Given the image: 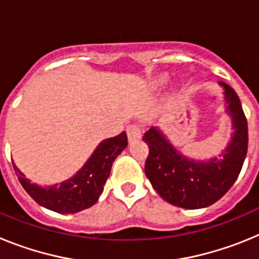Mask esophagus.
<instances>
[{
	"instance_id": "1",
	"label": "esophagus",
	"mask_w": 259,
	"mask_h": 259,
	"mask_svg": "<svg viewBox=\"0 0 259 259\" xmlns=\"http://www.w3.org/2000/svg\"><path fill=\"white\" fill-rule=\"evenodd\" d=\"M127 136H128V141L130 143H136L141 139V130L139 125L136 124H131L130 127L127 128Z\"/></svg>"
}]
</instances>
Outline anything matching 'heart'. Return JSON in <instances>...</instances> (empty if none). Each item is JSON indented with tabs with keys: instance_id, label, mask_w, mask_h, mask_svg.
<instances>
[{
	"instance_id": "heart-1",
	"label": "heart",
	"mask_w": 259,
	"mask_h": 259,
	"mask_svg": "<svg viewBox=\"0 0 259 259\" xmlns=\"http://www.w3.org/2000/svg\"><path fill=\"white\" fill-rule=\"evenodd\" d=\"M167 81V77L164 76V75H158V76L153 77L152 81H150V85L153 87V88L158 89L161 88V87H163L164 84H166Z\"/></svg>"
}]
</instances>
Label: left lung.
I'll return each mask as SVG.
<instances>
[{"instance_id":"obj_1","label":"left lung","mask_w":259,"mask_h":259,"mask_svg":"<svg viewBox=\"0 0 259 259\" xmlns=\"http://www.w3.org/2000/svg\"><path fill=\"white\" fill-rule=\"evenodd\" d=\"M223 88L224 111L231 118V139L217 157L193 159L171 144L159 127L143 140L149 146L145 175L157 193L183 209H203L221 200L236 182L248 152V123L239 96L228 84Z\"/></svg>"}]
</instances>
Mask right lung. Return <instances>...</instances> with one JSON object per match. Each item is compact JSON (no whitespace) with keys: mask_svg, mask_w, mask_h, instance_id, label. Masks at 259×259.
<instances>
[{"mask_svg":"<svg viewBox=\"0 0 259 259\" xmlns=\"http://www.w3.org/2000/svg\"><path fill=\"white\" fill-rule=\"evenodd\" d=\"M127 135L105 139L98 144L84 166L70 179L57 184L41 187L31 183L14 164L23 188L38 205L61 214H74L93 206L104 192L115 158L127 148Z\"/></svg>","mask_w":259,"mask_h":259,"instance_id":"obj_1","label":"right lung"}]
</instances>
